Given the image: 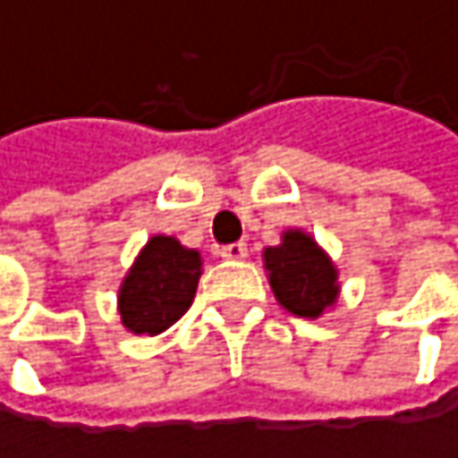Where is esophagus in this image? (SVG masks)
<instances>
[{"label":"esophagus","instance_id":"obj_1","mask_svg":"<svg viewBox=\"0 0 458 458\" xmlns=\"http://www.w3.org/2000/svg\"><path fill=\"white\" fill-rule=\"evenodd\" d=\"M246 254H249V249H246V243H228V246H223L220 249V257L223 259H246Z\"/></svg>","mask_w":458,"mask_h":458}]
</instances>
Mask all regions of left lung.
<instances>
[{"label": "left lung", "instance_id": "obj_1", "mask_svg": "<svg viewBox=\"0 0 458 458\" xmlns=\"http://www.w3.org/2000/svg\"><path fill=\"white\" fill-rule=\"evenodd\" d=\"M267 284L284 310L320 318L339 300V270L328 251L302 228H286L281 243L262 249Z\"/></svg>", "mask_w": 458, "mask_h": 458}]
</instances>
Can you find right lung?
<instances>
[{"mask_svg": "<svg viewBox=\"0 0 458 458\" xmlns=\"http://www.w3.org/2000/svg\"><path fill=\"white\" fill-rule=\"evenodd\" d=\"M201 251L174 235H150L119 286V316L127 331L156 336L193 305L201 278Z\"/></svg>", "mask_w": 458, "mask_h": 458, "instance_id": "right-lung-1", "label": "right lung"}]
</instances>
